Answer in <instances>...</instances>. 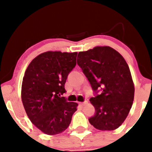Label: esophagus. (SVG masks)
Returning a JSON list of instances; mask_svg holds the SVG:
<instances>
[{
  "instance_id": "obj_1",
  "label": "esophagus",
  "mask_w": 152,
  "mask_h": 152,
  "mask_svg": "<svg viewBox=\"0 0 152 152\" xmlns=\"http://www.w3.org/2000/svg\"><path fill=\"white\" fill-rule=\"evenodd\" d=\"M86 103H87V101H84V102H80V104L81 106H84Z\"/></svg>"
}]
</instances>
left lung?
<instances>
[{"label": "left lung", "mask_w": 152, "mask_h": 152, "mask_svg": "<svg viewBox=\"0 0 152 152\" xmlns=\"http://www.w3.org/2000/svg\"><path fill=\"white\" fill-rule=\"evenodd\" d=\"M78 55V66L94 92L90 101L95 113L89 122L99 130L115 129L127 117L134 101V86L127 64L109 46L95 47Z\"/></svg>", "instance_id": "1"}]
</instances>
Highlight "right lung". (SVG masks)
I'll list each match as a JSON object with an SVG mask.
<instances>
[{"label": "right lung", "instance_id": "obj_1", "mask_svg": "<svg viewBox=\"0 0 152 152\" xmlns=\"http://www.w3.org/2000/svg\"><path fill=\"white\" fill-rule=\"evenodd\" d=\"M77 53L46 52L31 61L25 72L21 98L30 121L48 135L62 133L69 126L77 103L61 95L68 74L76 66Z\"/></svg>", "mask_w": 152, "mask_h": 152}]
</instances>
